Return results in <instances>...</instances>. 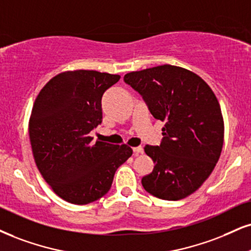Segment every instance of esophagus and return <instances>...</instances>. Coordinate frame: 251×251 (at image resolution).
<instances>
[{"instance_id":"34e87169","label":"esophagus","mask_w":251,"mask_h":251,"mask_svg":"<svg viewBox=\"0 0 251 251\" xmlns=\"http://www.w3.org/2000/svg\"><path fill=\"white\" fill-rule=\"evenodd\" d=\"M132 151H134V154L137 156V154L143 152V148H142V147H135V148H132Z\"/></svg>"}]
</instances>
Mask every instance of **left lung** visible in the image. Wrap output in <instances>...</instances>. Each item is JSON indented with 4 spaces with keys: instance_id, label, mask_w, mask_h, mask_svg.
Masks as SVG:
<instances>
[{
    "instance_id": "left-lung-1",
    "label": "left lung",
    "mask_w": 251,
    "mask_h": 251,
    "mask_svg": "<svg viewBox=\"0 0 251 251\" xmlns=\"http://www.w3.org/2000/svg\"><path fill=\"white\" fill-rule=\"evenodd\" d=\"M125 81L143 97L154 119L165 122L159 147H144L154 163L142 178L144 190L159 199H184L220 158L225 122L218 98L198 74L169 64L126 73Z\"/></svg>"
}]
</instances>
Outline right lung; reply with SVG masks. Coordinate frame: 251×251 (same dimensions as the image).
I'll return each mask as SVG.
<instances>
[{
  "label": "right lung",
  "mask_w": 251,
  "mask_h": 251,
  "mask_svg": "<svg viewBox=\"0 0 251 251\" xmlns=\"http://www.w3.org/2000/svg\"><path fill=\"white\" fill-rule=\"evenodd\" d=\"M119 74L75 70L61 72L40 89L29 120L30 143L40 175L67 202L86 205L100 199L117 168L132 154L89 136L101 123L103 93Z\"/></svg>",
  "instance_id": "add662e5"
}]
</instances>
